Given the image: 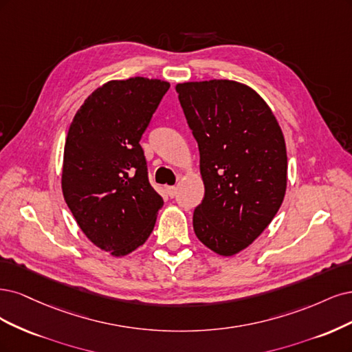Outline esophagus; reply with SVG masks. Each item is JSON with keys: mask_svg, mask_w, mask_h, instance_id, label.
<instances>
[{"mask_svg": "<svg viewBox=\"0 0 352 352\" xmlns=\"http://www.w3.org/2000/svg\"><path fill=\"white\" fill-rule=\"evenodd\" d=\"M166 195H168L169 197H174V196L177 195V187H174V186L166 187Z\"/></svg>", "mask_w": 352, "mask_h": 352, "instance_id": "esophagus-1", "label": "esophagus"}]
</instances>
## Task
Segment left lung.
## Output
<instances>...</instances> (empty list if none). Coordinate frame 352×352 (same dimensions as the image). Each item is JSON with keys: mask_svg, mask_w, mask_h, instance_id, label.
<instances>
[{"mask_svg": "<svg viewBox=\"0 0 352 352\" xmlns=\"http://www.w3.org/2000/svg\"><path fill=\"white\" fill-rule=\"evenodd\" d=\"M175 90L199 144L205 184L192 228L212 252L234 256L267 228L282 205L285 139L266 102L243 83L187 82Z\"/></svg>", "mask_w": 352, "mask_h": 352, "instance_id": "1", "label": "left lung"}]
</instances>
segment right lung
I'll return each mask as SVG.
<instances>
[{
	"mask_svg": "<svg viewBox=\"0 0 352 352\" xmlns=\"http://www.w3.org/2000/svg\"><path fill=\"white\" fill-rule=\"evenodd\" d=\"M169 83L111 80L76 112L64 146L61 187L85 235L116 257L140 247L164 205L147 178L140 139Z\"/></svg>",
	"mask_w": 352,
	"mask_h": 352,
	"instance_id": "obj_1",
	"label": "right lung"
}]
</instances>
